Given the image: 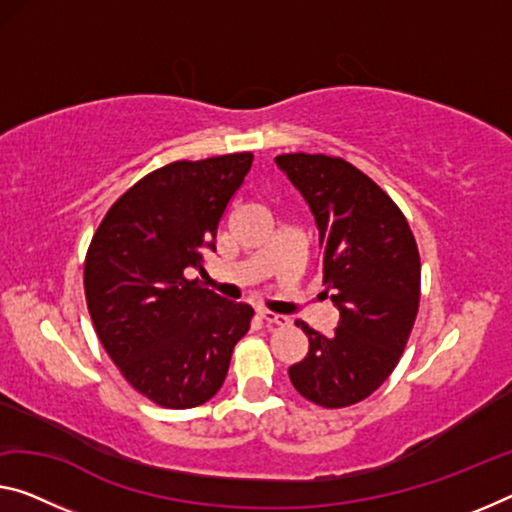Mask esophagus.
I'll list each match as a JSON object with an SVG mask.
<instances>
[{
	"instance_id": "34e87169",
	"label": "esophagus",
	"mask_w": 512,
	"mask_h": 512,
	"mask_svg": "<svg viewBox=\"0 0 512 512\" xmlns=\"http://www.w3.org/2000/svg\"><path fill=\"white\" fill-rule=\"evenodd\" d=\"M258 316H261V320L267 322V325H283V322H286V316H279V313H272L265 309L258 311Z\"/></svg>"
}]
</instances>
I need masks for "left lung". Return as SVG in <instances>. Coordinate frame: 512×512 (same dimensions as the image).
<instances>
[{
  "instance_id": "1",
  "label": "left lung",
  "mask_w": 512,
  "mask_h": 512,
  "mask_svg": "<svg viewBox=\"0 0 512 512\" xmlns=\"http://www.w3.org/2000/svg\"><path fill=\"white\" fill-rule=\"evenodd\" d=\"M274 162L316 219L322 283L338 309L329 336L295 322L309 336V352L288 368L290 382L320 407L355 405L387 380L410 338L419 249L396 203L350 162L306 153Z\"/></svg>"
}]
</instances>
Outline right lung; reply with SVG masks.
Returning <instances> with one entry per match:
<instances>
[{"mask_svg":"<svg viewBox=\"0 0 512 512\" xmlns=\"http://www.w3.org/2000/svg\"><path fill=\"white\" fill-rule=\"evenodd\" d=\"M254 155L171 162L132 185L93 235L84 293L102 348L141 396L169 410L206 403L229 373L254 309L185 270L215 251L217 224Z\"/></svg>","mask_w":512,"mask_h":512,"instance_id":"obj_1","label":"right lung"}]
</instances>
